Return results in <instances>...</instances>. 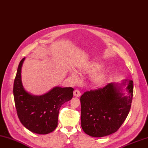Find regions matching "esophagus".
Listing matches in <instances>:
<instances>
[{"instance_id": "esophagus-1", "label": "esophagus", "mask_w": 148, "mask_h": 148, "mask_svg": "<svg viewBox=\"0 0 148 148\" xmlns=\"http://www.w3.org/2000/svg\"><path fill=\"white\" fill-rule=\"evenodd\" d=\"M73 95L75 96H77V97H80L81 96V92L78 89H75L73 91Z\"/></svg>"}]
</instances>
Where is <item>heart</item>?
I'll return each instance as SVG.
<instances>
[{
    "label": "heart",
    "mask_w": 148,
    "mask_h": 148,
    "mask_svg": "<svg viewBox=\"0 0 148 148\" xmlns=\"http://www.w3.org/2000/svg\"><path fill=\"white\" fill-rule=\"evenodd\" d=\"M100 68V64L98 62H91L87 64L82 68L80 69V71L82 73L86 74L92 73L97 69ZM71 77L75 81L78 80V75L75 72L71 73ZM107 78V71L104 69H100L98 71L95 72L91 76V82L96 86H101L103 84L106 80Z\"/></svg>",
    "instance_id": "obj_1"
}]
</instances>
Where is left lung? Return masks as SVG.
<instances>
[{
    "label": "left lung",
    "instance_id": "obj_1",
    "mask_svg": "<svg viewBox=\"0 0 148 148\" xmlns=\"http://www.w3.org/2000/svg\"><path fill=\"white\" fill-rule=\"evenodd\" d=\"M127 86V96L122 92ZM133 81L109 83L103 88L86 91L81 96V126L87 135L102 137L114 134L124 123L131 108Z\"/></svg>",
    "mask_w": 148,
    "mask_h": 148
}]
</instances>
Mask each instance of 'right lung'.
<instances>
[{"instance_id":"obj_1","label":"right lung","mask_w":148,"mask_h":148,"mask_svg":"<svg viewBox=\"0 0 148 148\" xmlns=\"http://www.w3.org/2000/svg\"><path fill=\"white\" fill-rule=\"evenodd\" d=\"M25 59L20 62L13 85L17 115L21 123L33 133L49 134L57 127L61 105L73 98V88L55 87L43 95L30 94L24 89L21 79V70Z\"/></svg>"}]
</instances>
